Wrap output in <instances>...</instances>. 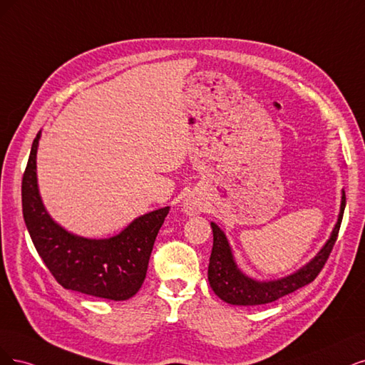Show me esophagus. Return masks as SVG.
<instances>
[{
	"instance_id": "1",
	"label": "esophagus",
	"mask_w": 365,
	"mask_h": 365,
	"mask_svg": "<svg viewBox=\"0 0 365 365\" xmlns=\"http://www.w3.org/2000/svg\"><path fill=\"white\" fill-rule=\"evenodd\" d=\"M183 212L186 215H197L205 210V203L202 202V198H198L197 195H190L185 198L183 202Z\"/></svg>"
}]
</instances>
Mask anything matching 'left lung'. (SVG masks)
<instances>
[{
	"label": "left lung",
	"instance_id": "1",
	"mask_svg": "<svg viewBox=\"0 0 365 365\" xmlns=\"http://www.w3.org/2000/svg\"><path fill=\"white\" fill-rule=\"evenodd\" d=\"M344 207L346 192L343 191L338 221L332 230L331 238H329L327 242L323 245V249L317 253V256L311 262L300 268L299 272L287 277L269 282H259L245 276L233 259V255L225 232H222L215 222H210V227H212L214 232V245L212 253H210L207 269L210 288H212L217 296L226 303L238 304V307H253V304H265L276 302L280 297L288 296V294L294 292L296 289L311 284L322 272V268L324 267L327 257L331 255L336 242Z\"/></svg>",
	"mask_w": 365,
	"mask_h": 365
}]
</instances>
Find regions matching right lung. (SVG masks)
<instances>
[{"instance_id":"add662e5","label":"right lung","mask_w":365,"mask_h":365,"mask_svg":"<svg viewBox=\"0 0 365 365\" xmlns=\"http://www.w3.org/2000/svg\"><path fill=\"white\" fill-rule=\"evenodd\" d=\"M39 138L41 132L33 140L21 194L26 226L43 264L66 289L115 302L133 297L144 284L153 245L170 207L136 218L108 240L69 233L42 205L36 178Z\"/></svg>"}]
</instances>
